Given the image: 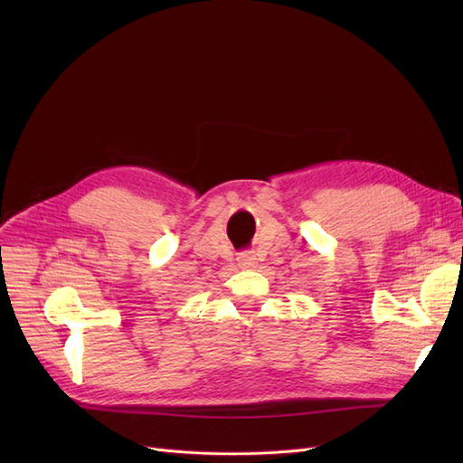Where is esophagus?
<instances>
[{
	"label": "esophagus",
	"mask_w": 463,
	"mask_h": 463,
	"mask_svg": "<svg viewBox=\"0 0 463 463\" xmlns=\"http://www.w3.org/2000/svg\"><path fill=\"white\" fill-rule=\"evenodd\" d=\"M237 264L241 266V269H257V257L253 253H241L240 257H237Z\"/></svg>",
	"instance_id": "obj_1"
}]
</instances>
